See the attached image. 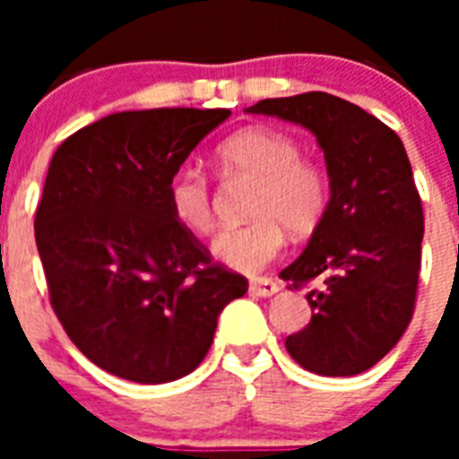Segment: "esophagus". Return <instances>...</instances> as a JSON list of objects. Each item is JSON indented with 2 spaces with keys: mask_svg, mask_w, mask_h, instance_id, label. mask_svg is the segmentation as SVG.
I'll list each match as a JSON object with an SVG mask.
<instances>
[{
  "mask_svg": "<svg viewBox=\"0 0 459 459\" xmlns=\"http://www.w3.org/2000/svg\"><path fill=\"white\" fill-rule=\"evenodd\" d=\"M279 283L273 279H252L250 293L257 295V298H272V295L279 293Z\"/></svg>",
  "mask_w": 459,
  "mask_h": 459,
  "instance_id": "obj_1",
  "label": "esophagus"
}]
</instances>
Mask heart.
Masks as SVG:
<instances>
[{
	"label": "heart",
	"instance_id": "1",
	"mask_svg": "<svg viewBox=\"0 0 459 459\" xmlns=\"http://www.w3.org/2000/svg\"><path fill=\"white\" fill-rule=\"evenodd\" d=\"M216 169L229 178L255 180L247 200L250 223L223 230L212 245L221 264L259 273L279 257L286 230L307 236L321 223L331 197V180L319 159L300 152V143L273 128H245L214 150ZM171 219L193 236L214 229L212 183L193 166H180L166 183Z\"/></svg>",
	"mask_w": 459,
	"mask_h": 459
}]
</instances>
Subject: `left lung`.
<instances>
[{
  "label": "left lung",
  "mask_w": 459,
  "mask_h": 459,
  "mask_svg": "<svg viewBox=\"0 0 459 459\" xmlns=\"http://www.w3.org/2000/svg\"><path fill=\"white\" fill-rule=\"evenodd\" d=\"M247 111L309 128L331 178L326 214L281 272L290 288L324 281L307 293L312 321L288 335L286 350L321 377L362 374L405 333L417 300L424 212L403 140L328 92L262 100Z\"/></svg>",
  "instance_id": "left-lung-1"
}]
</instances>
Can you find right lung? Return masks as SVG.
I'll return each mask as SVG.
<instances>
[{
  "label": "right lung",
  "mask_w": 459,
  "mask_h": 459,
  "mask_svg": "<svg viewBox=\"0 0 459 459\" xmlns=\"http://www.w3.org/2000/svg\"><path fill=\"white\" fill-rule=\"evenodd\" d=\"M229 109L118 111L56 147L35 212L49 302L75 348L135 384L204 359L247 279L171 219L166 183Z\"/></svg>",
  "instance_id": "obj_1"
}]
</instances>
